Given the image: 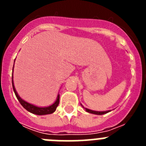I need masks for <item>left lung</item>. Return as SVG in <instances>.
<instances>
[{
    "mask_svg": "<svg viewBox=\"0 0 146 146\" xmlns=\"http://www.w3.org/2000/svg\"><path fill=\"white\" fill-rule=\"evenodd\" d=\"M86 109V111L88 113H93V114H96V115H103V114H105V113H108L109 111H104V112H98V111H94V110H91L87 109V108H85Z\"/></svg>",
    "mask_w": 146,
    "mask_h": 146,
    "instance_id": "1",
    "label": "left lung"
}]
</instances>
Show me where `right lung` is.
Wrapping results in <instances>:
<instances>
[{"label": "right lung", "instance_id": "add662e5", "mask_svg": "<svg viewBox=\"0 0 146 146\" xmlns=\"http://www.w3.org/2000/svg\"><path fill=\"white\" fill-rule=\"evenodd\" d=\"M14 68V66H13ZM12 87L13 90H14V92H15V95H16V97L17 98L18 101L20 102V104H22V106L25 108V110H27L28 112L30 113H33V114L38 115H47V114H51V113H54L55 111V110L57 108V107L58 106L59 104V99H60V96H58L57 99L55 102L53 104L50 105V106L47 107V108H38V107L34 106L33 104H30V103L26 102L24 100L21 99V98L19 96V95L17 93L16 90H15V86H14V82H13V76H12Z\"/></svg>", "mask_w": 146, "mask_h": 146}]
</instances>
